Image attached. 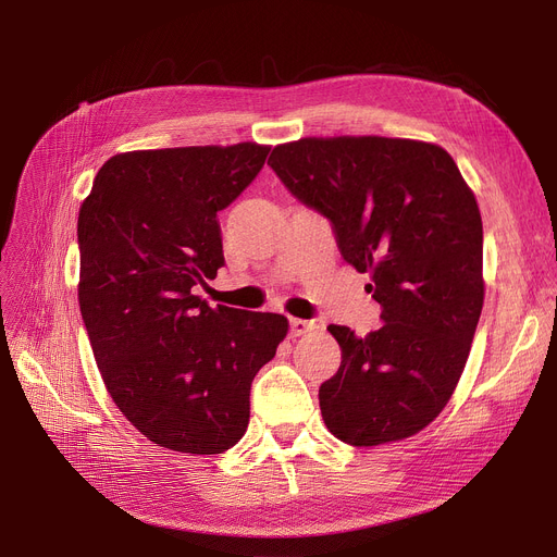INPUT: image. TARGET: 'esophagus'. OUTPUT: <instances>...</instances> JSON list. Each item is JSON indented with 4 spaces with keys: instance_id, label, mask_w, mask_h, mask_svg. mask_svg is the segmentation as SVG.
Segmentation results:
<instances>
[{
    "instance_id": "obj_1",
    "label": "esophagus",
    "mask_w": 557,
    "mask_h": 557,
    "mask_svg": "<svg viewBox=\"0 0 557 557\" xmlns=\"http://www.w3.org/2000/svg\"><path fill=\"white\" fill-rule=\"evenodd\" d=\"M288 325H290V336H305L315 327L311 320H302V318H290Z\"/></svg>"
}]
</instances>
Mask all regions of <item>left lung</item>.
<instances>
[{
	"label": "left lung",
	"mask_w": 557,
	"mask_h": 557,
	"mask_svg": "<svg viewBox=\"0 0 557 557\" xmlns=\"http://www.w3.org/2000/svg\"><path fill=\"white\" fill-rule=\"evenodd\" d=\"M269 164L332 221L343 259L370 275L384 309L363 338L327 327L343 352L318 391L330 433L352 447L420 433L451 399L483 309L474 191L443 146L404 137H300L277 144Z\"/></svg>",
	"instance_id": "1"
}]
</instances>
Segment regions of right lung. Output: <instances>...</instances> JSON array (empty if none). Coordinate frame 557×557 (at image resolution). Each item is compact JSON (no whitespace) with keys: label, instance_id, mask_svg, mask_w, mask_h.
<instances>
[{"label":"right lung","instance_id":"add662e5","mask_svg":"<svg viewBox=\"0 0 557 557\" xmlns=\"http://www.w3.org/2000/svg\"><path fill=\"white\" fill-rule=\"evenodd\" d=\"M269 151L239 141L116 153L81 205L83 323L112 401L158 447L210 456L237 445L252 379L288 334L280 313L194 296L225 263L216 212Z\"/></svg>","mask_w":557,"mask_h":557}]
</instances>
